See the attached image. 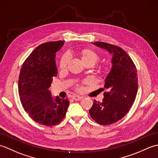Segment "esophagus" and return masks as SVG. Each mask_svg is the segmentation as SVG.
Returning a JSON list of instances; mask_svg holds the SVG:
<instances>
[{"instance_id":"1","label":"esophagus","mask_w":158,"mask_h":158,"mask_svg":"<svg viewBox=\"0 0 158 158\" xmlns=\"http://www.w3.org/2000/svg\"><path fill=\"white\" fill-rule=\"evenodd\" d=\"M73 99L75 100H80L82 99V97L81 96H73Z\"/></svg>"}]
</instances>
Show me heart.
Listing matches in <instances>:
<instances>
[{"label":"heart","mask_w":158,"mask_h":158,"mask_svg":"<svg viewBox=\"0 0 158 158\" xmlns=\"http://www.w3.org/2000/svg\"><path fill=\"white\" fill-rule=\"evenodd\" d=\"M81 58L83 62H86V61H92L94 63H95L97 60H98V55L96 53L92 51V50L89 49H83L81 52ZM69 56L67 53H65L64 54L61 58H60V69H64L67 66V64L69 62ZM89 80H87V81H85L84 83L88 82ZM78 89H82V87L81 86H78L77 88Z\"/></svg>","instance_id":"b5f03b06"}]
</instances>
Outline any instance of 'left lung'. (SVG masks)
<instances>
[{
  "mask_svg": "<svg viewBox=\"0 0 158 158\" xmlns=\"http://www.w3.org/2000/svg\"><path fill=\"white\" fill-rule=\"evenodd\" d=\"M113 55L112 67L106 76L102 102L94 100L89 114L100 125H110L122 119L135 102L138 91L136 68L128 54L118 46L104 42L92 43Z\"/></svg>",
  "mask_w": 158,
  "mask_h": 158,
  "instance_id": "left-lung-1",
  "label": "left lung"
}]
</instances>
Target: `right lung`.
Instances as JSON below:
<instances>
[{
	"mask_svg": "<svg viewBox=\"0 0 158 158\" xmlns=\"http://www.w3.org/2000/svg\"><path fill=\"white\" fill-rule=\"evenodd\" d=\"M64 41L47 42L38 46L23 62L20 70L18 90L23 109L30 117L46 126L60 123L66 116L69 100L53 98L49 88L57 76L56 53Z\"/></svg>",
	"mask_w": 158,
	"mask_h": 158,
	"instance_id": "obj_1",
	"label": "right lung"
}]
</instances>
